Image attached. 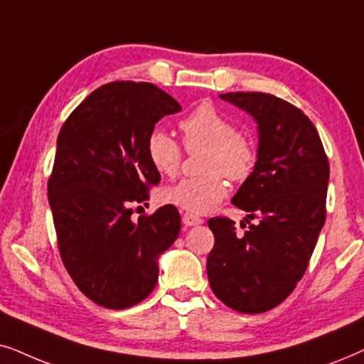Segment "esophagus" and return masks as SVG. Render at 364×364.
Segmentation results:
<instances>
[{"label": "esophagus", "instance_id": "esophagus-1", "mask_svg": "<svg viewBox=\"0 0 364 364\" xmlns=\"http://www.w3.org/2000/svg\"><path fill=\"white\" fill-rule=\"evenodd\" d=\"M183 223H185L186 226H198L201 225L203 220L200 216L193 215V213H185V215H183Z\"/></svg>", "mask_w": 364, "mask_h": 364}]
</instances>
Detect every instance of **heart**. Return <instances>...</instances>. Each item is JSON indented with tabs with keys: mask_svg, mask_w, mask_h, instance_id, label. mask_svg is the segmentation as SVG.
<instances>
[{
	"mask_svg": "<svg viewBox=\"0 0 364 364\" xmlns=\"http://www.w3.org/2000/svg\"><path fill=\"white\" fill-rule=\"evenodd\" d=\"M183 146L186 151L205 149L200 169L205 174L186 178L164 190L163 198L193 215L215 208L228 195L226 178L243 183L255 171L258 153L251 139L238 133L211 103H201L179 121ZM146 154L151 166L166 178H174L183 164V148L163 129H153L146 139Z\"/></svg>",
	"mask_w": 364,
	"mask_h": 364,
	"instance_id": "heart-1",
	"label": "heart"
}]
</instances>
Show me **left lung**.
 <instances>
[{
  "instance_id": "1",
  "label": "left lung",
  "mask_w": 364,
  "mask_h": 364,
  "mask_svg": "<svg viewBox=\"0 0 364 364\" xmlns=\"http://www.w3.org/2000/svg\"><path fill=\"white\" fill-rule=\"evenodd\" d=\"M255 116L259 128L258 161L231 203L248 211L235 221H208L215 246L208 255V279L216 298L235 311L264 313L283 303L309 264L326 220L329 163L311 119L269 93L221 95Z\"/></svg>"
}]
</instances>
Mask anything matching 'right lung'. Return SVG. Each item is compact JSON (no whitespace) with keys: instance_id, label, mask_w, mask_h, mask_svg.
Returning a JSON list of instances; mask_svg holds the SVG:
<instances>
[{"instance_id":"add662e5","label":"right lung","mask_w":364,"mask_h":364,"mask_svg":"<svg viewBox=\"0 0 364 364\" xmlns=\"http://www.w3.org/2000/svg\"><path fill=\"white\" fill-rule=\"evenodd\" d=\"M179 109L151 83L113 81L81 101L58 134L48 179L58 250L80 291L100 306L124 309L148 298L158 255L181 230L173 205L132 220L133 206L148 201L161 179L146 139L163 116Z\"/></svg>"}]
</instances>
